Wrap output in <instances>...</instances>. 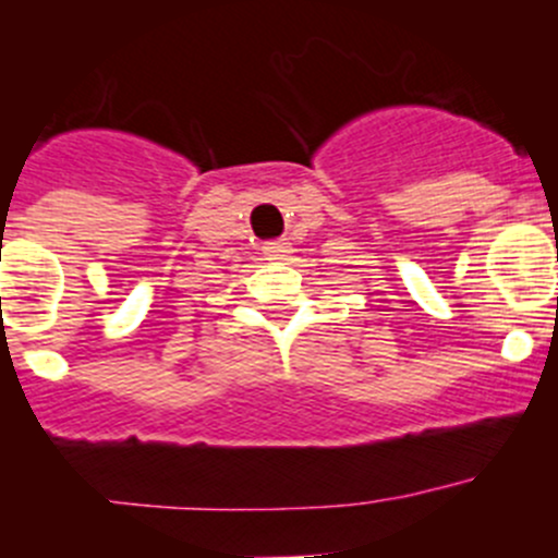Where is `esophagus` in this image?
<instances>
[{"instance_id":"esophagus-1","label":"esophagus","mask_w":558,"mask_h":558,"mask_svg":"<svg viewBox=\"0 0 558 558\" xmlns=\"http://www.w3.org/2000/svg\"><path fill=\"white\" fill-rule=\"evenodd\" d=\"M263 254L268 256V259H288V256L293 254V248H290V243H284V240H270V243L263 245Z\"/></svg>"}]
</instances>
